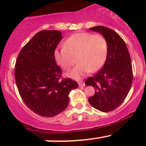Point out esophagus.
I'll list each match as a JSON object with an SVG mask.
<instances>
[{
    "instance_id": "34e87169",
    "label": "esophagus",
    "mask_w": 146,
    "mask_h": 146,
    "mask_svg": "<svg viewBox=\"0 0 146 146\" xmlns=\"http://www.w3.org/2000/svg\"><path fill=\"white\" fill-rule=\"evenodd\" d=\"M78 86H79V87H84L85 83L83 81H79L78 82Z\"/></svg>"
}]
</instances>
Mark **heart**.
<instances>
[{"label": "heart", "instance_id": "obj_1", "mask_svg": "<svg viewBox=\"0 0 146 146\" xmlns=\"http://www.w3.org/2000/svg\"><path fill=\"white\" fill-rule=\"evenodd\" d=\"M108 50V42L103 35L79 33L68 38L64 46L55 50L54 57L64 70H70L76 58L78 65L67 76L79 80L89 72L94 73L103 67Z\"/></svg>", "mask_w": 146, "mask_h": 146}]
</instances>
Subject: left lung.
<instances>
[{"mask_svg": "<svg viewBox=\"0 0 146 146\" xmlns=\"http://www.w3.org/2000/svg\"><path fill=\"white\" fill-rule=\"evenodd\" d=\"M90 30L102 34L108 42V50L103 68L85 82L96 90L88 101L98 111L109 112L118 108L130 91L133 78L131 56L125 43L115 31L101 25Z\"/></svg>", "mask_w": 146, "mask_h": 146, "instance_id": "obj_1", "label": "left lung"}]
</instances>
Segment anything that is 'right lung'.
<instances>
[{
  "label": "right lung",
  "mask_w": 146,
  "mask_h": 146,
  "mask_svg": "<svg viewBox=\"0 0 146 146\" xmlns=\"http://www.w3.org/2000/svg\"><path fill=\"white\" fill-rule=\"evenodd\" d=\"M62 33L44 30L37 33L21 49L17 58L15 78L20 96L35 113L53 117L66 110L70 90L77 88L72 79H60L61 68L54 52Z\"/></svg>",
  "instance_id": "obj_1"
}]
</instances>
